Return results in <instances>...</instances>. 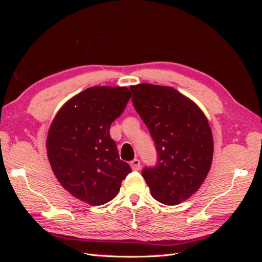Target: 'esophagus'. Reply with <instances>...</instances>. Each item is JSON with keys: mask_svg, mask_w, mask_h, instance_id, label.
I'll return each instance as SVG.
<instances>
[{"mask_svg": "<svg viewBox=\"0 0 262 262\" xmlns=\"http://www.w3.org/2000/svg\"><path fill=\"white\" fill-rule=\"evenodd\" d=\"M130 166H131L132 170H139L141 168V163L138 158H134L133 161L130 162Z\"/></svg>", "mask_w": 262, "mask_h": 262, "instance_id": "esophagus-1", "label": "esophagus"}]
</instances>
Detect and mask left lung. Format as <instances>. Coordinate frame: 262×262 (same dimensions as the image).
I'll return each instance as SVG.
<instances>
[{
	"label": "left lung",
	"mask_w": 262,
	"mask_h": 262,
	"mask_svg": "<svg viewBox=\"0 0 262 262\" xmlns=\"http://www.w3.org/2000/svg\"><path fill=\"white\" fill-rule=\"evenodd\" d=\"M132 102L152 137L157 163L142 176L155 200L176 205L191 196L207 178L213 138L202 110L170 86H131Z\"/></svg>",
	"instance_id": "8db88e82"
}]
</instances>
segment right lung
Masks as SVG:
<instances>
[{
	"label": "right lung",
	"mask_w": 262,
	"mask_h": 262,
	"mask_svg": "<svg viewBox=\"0 0 262 262\" xmlns=\"http://www.w3.org/2000/svg\"><path fill=\"white\" fill-rule=\"evenodd\" d=\"M130 97L126 87H90L66 102L53 119L47 154L55 177L76 199L105 204L131 172L109 133Z\"/></svg>",
	"instance_id": "obj_1"
}]
</instances>
